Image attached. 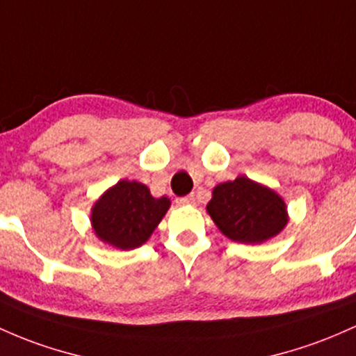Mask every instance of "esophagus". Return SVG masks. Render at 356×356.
Wrapping results in <instances>:
<instances>
[{
	"mask_svg": "<svg viewBox=\"0 0 356 356\" xmlns=\"http://www.w3.org/2000/svg\"><path fill=\"white\" fill-rule=\"evenodd\" d=\"M196 201H197V197L194 193L189 194V196H184V197L179 199V202H181V204H196Z\"/></svg>",
	"mask_w": 356,
	"mask_h": 356,
	"instance_id": "esophagus-1",
	"label": "esophagus"
}]
</instances>
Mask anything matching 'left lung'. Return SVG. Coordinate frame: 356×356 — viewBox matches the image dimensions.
<instances>
[{"label":"left lung","instance_id":"obj_1","mask_svg":"<svg viewBox=\"0 0 356 356\" xmlns=\"http://www.w3.org/2000/svg\"><path fill=\"white\" fill-rule=\"evenodd\" d=\"M208 213L222 235L240 243H261L287 225L282 197L243 175L214 187Z\"/></svg>","mask_w":356,"mask_h":356}]
</instances>
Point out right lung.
Wrapping results in <instances>:
<instances>
[{
  "instance_id": "right-lung-1",
  "label": "right lung",
  "mask_w": 356,
  "mask_h": 356,
  "mask_svg": "<svg viewBox=\"0 0 356 356\" xmlns=\"http://www.w3.org/2000/svg\"><path fill=\"white\" fill-rule=\"evenodd\" d=\"M167 197H152L145 184L120 181L92 208V228L104 243L121 250L143 245L169 209Z\"/></svg>"
}]
</instances>
